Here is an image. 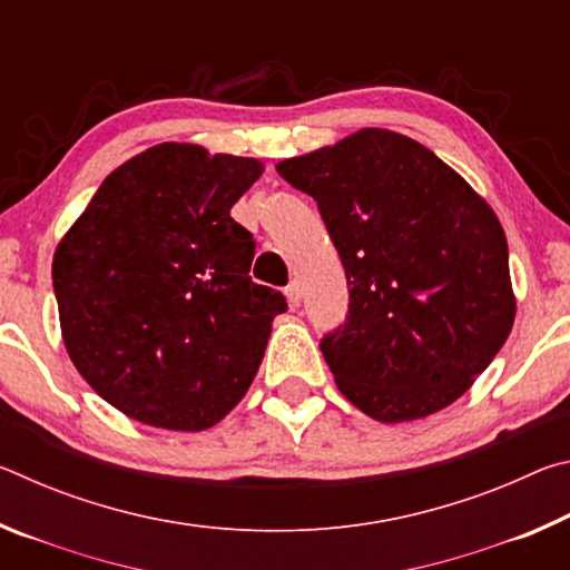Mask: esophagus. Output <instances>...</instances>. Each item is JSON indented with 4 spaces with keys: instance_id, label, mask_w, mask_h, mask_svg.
Listing matches in <instances>:
<instances>
[{
    "instance_id": "1",
    "label": "esophagus",
    "mask_w": 570,
    "mask_h": 570,
    "mask_svg": "<svg viewBox=\"0 0 570 570\" xmlns=\"http://www.w3.org/2000/svg\"><path fill=\"white\" fill-rule=\"evenodd\" d=\"M284 294H286L288 304H292V306H298V302H302V286H298V282L288 284V286L284 288Z\"/></svg>"
}]
</instances>
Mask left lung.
I'll return each mask as SVG.
<instances>
[{
    "label": "left lung",
    "mask_w": 570,
    "mask_h": 570,
    "mask_svg": "<svg viewBox=\"0 0 570 570\" xmlns=\"http://www.w3.org/2000/svg\"><path fill=\"white\" fill-rule=\"evenodd\" d=\"M276 170L320 204L350 284L346 324L320 344L336 387L390 424L450 407L515 322L495 210L430 148L384 128Z\"/></svg>",
    "instance_id": "8db88e82"
}]
</instances>
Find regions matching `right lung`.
I'll use <instances>...</instances> for the list:
<instances>
[{
    "instance_id": "obj_1",
    "label": "right lung",
    "mask_w": 570,
    "mask_h": 570,
    "mask_svg": "<svg viewBox=\"0 0 570 570\" xmlns=\"http://www.w3.org/2000/svg\"><path fill=\"white\" fill-rule=\"evenodd\" d=\"M264 163L158 142L115 168L52 258L65 350L85 382L150 428L200 432L244 400L284 296L250 282L230 208Z\"/></svg>"
}]
</instances>
